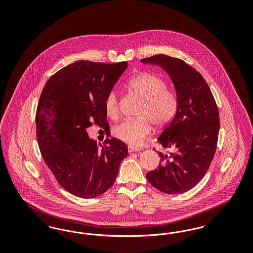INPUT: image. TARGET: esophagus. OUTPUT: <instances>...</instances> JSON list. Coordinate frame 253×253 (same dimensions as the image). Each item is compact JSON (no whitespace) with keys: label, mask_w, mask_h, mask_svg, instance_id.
Listing matches in <instances>:
<instances>
[{"label":"esophagus","mask_w":253,"mask_h":253,"mask_svg":"<svg viewBox=\"0 0 253 253\" xmlns=\"http://www.w3.org/2000/svg\"><path fill=\"white\" fill-rule=\"evenodd\" d=\"M140 150H139V148H137V147H132V146H128V152L130 153V154H132L133 152H139Z\"/></svg>","instance_id":"obj_1"}]
</instances>
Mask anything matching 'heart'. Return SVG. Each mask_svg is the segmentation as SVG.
<instances>
[{
	"instance_id": "1",
	"label": "heart",
	"mask_w": 253,
	"mask_h": 253,
	"mask_svg": "<svg viewBox=\"0 0 253 253\" xmlns=\"http://www.w3.org/2000/svg\"><path fill=\"white\" fill-rule=\"evenodd\" d=\"M127 88L142 100L136 114L138 118L121 121L115 126L113 133L122 142L136 146L150 135L153 124L157 128L168 125L176 113L178 99L176 94L167 88L166 82L153 73L133 77L127 84ZM104 107L110 118L118 117L120 107L116 90L109 91Z\"/></svg>"
}]
</instances>
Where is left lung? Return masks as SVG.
<instances>
[{"mask_svg": "<svg viewBox=\"0 0 253 253\" xmlns=\"http://www.w3.org/2000/svg\"><path fill=\"white\" fill-rule=\"evenodd\" d=\"M141 61L168 73L178 99L175 116L157 138L168 151L158 152L160 164L146 177L162 193H185L204 177L214 157L220 129L216 102L200 73L184 60L159 54Z\"/></svg>", "mask_w": 253, "mask_h": 253, "instance_id": "1", "label": "left lung"}]
</instances>
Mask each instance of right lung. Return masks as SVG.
<instances>
[{"instance_id":"obj_1","label":"right lung","mask_w":253,"mask_h":253,"mask_svg":"<svg viewBox=\"0 0 253 253\" xmlns=\"http://www.w3.org/2000/svg\"><path fill=\"white\" fill-rule=\"evenodd\" d=\"M127 62L78 60L55 73L44 85L36 112L41 154L60 186L82 198H94L115 183L127 146L106 138L101 149L86 129L109 126L104 100Z\"/></svg>"}]
</instances>
